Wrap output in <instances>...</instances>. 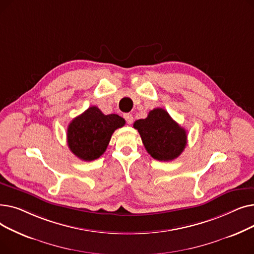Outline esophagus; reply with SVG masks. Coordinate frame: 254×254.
<instances>
[{"instance_id":"esophagus-1","label":"esophagus","mask_w":254,"mask_h":254,"mask_svg":"<svg viewBox=\"0 0 254 254\" xmlns=\"http://www.w3.org/2000/svg\"><path fill=\"white\" fill-rule=\"evenodd\" d=\"M124 117H125V119L127 120V123L128 125H131L132 122H134V117H132V115L129 114V113H126V114L124 115Z\"/></svg>"}]
</instances>
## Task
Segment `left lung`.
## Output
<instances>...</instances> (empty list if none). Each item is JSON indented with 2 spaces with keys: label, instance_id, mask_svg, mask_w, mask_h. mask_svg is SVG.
<instances>
[{
  "label": "left lung",
  "instance_id": "obj_1",
  "mask_svg": "<svg viewBox=\"0 0 254 254\" xmlns=\"http://www.w3.org/2000/svg\"><path fill=\"white\" fill-rule=\"evenodd\" d=\"M134 127L138 129L145 149L157 161L177 158L188 143L186 130L163 108H155L145 119L136 120Z\"/></svg>",
  "mask_w": 254,
  "mask_h": 254
}]
</instances>
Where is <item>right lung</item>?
<instances>
[{
    "label": "right lung",
    "instance_id": "add662e5",
    "mask_svg": "<svg viewBox=\"0 0 254 254\" xmlns=\"http://www.w3.org/2000/svg\"><path fill=\"white\" fill-rule=\"evenodd\" d=\"M125 124L119 115H105L98 107L91 106L70 123L66 129L69 148L82 161H95L106 151L114 130Z\"/></svg>",
    "mask_w": 254,
    "mask_h": 254
}]
</instances>
